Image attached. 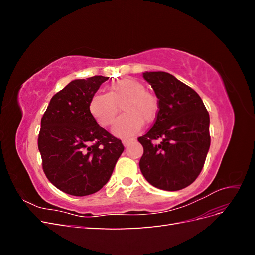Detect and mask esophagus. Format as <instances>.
<instances>
[{
  "label": "esophagus",
  "mask_w": 255,
  "mask_h": 255,
  "mask_svg": "<svg viewBox=\"0 0 255 255\" xmlns=\"http://www.w3.org/2000/svg\"><path fill=\"white\" fill-rule=\"evenodd\" d=\"M133 140H134L133 138H123V139H122V143H123V145L127 146V145H128L130 142H132Z\"/></svg>",
  "instance_id": "esophagus-1"
}]
</instances>
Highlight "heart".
Segmentation results:
<instances>
[{"label": "heart", "instance_id": "obj_1", "mask_svg": "<svg viewBox=\"0 0 255 255\" xmlns=\"http://www.w3.org/2000/svg\"><path fill=\"white\" fill-rule=\"evenodd\" d=\"M125 114L116 120L113 132L120 137L137 133L142 122L151 123L158 114L157 98L144 85L134 79H123L114 83L107 94H96L89 101V112L101 127H109L119 112Z\"/></svg>", "mask_w": 255, "mask_h": 255}]
</instances>
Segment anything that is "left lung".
Segmentation results:
<instances>
[{
  "mask_svg": "<svg viewBox=\"0 0 255 255\" xmlns=\"http://www.w3.org/2000/svg\"><path fill=\"white\" fill-rule=\"evenodd\" d=\"M158 99L159 110L143 146L142 175L154 187L180 190L201 172L211 144L210 115L197 92L170 73L144 72ZM156 140H159L157 144Z\"/></svg>",
  "mask_w": 255,
  "mask_h": 255,
  "instance_id": "left-lung-1",
  "label": "left lung"
}]
</instances>
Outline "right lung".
I'll return each instance as SVG.
<instances>
[{"instance_id": "add662e5", "label": "right lung", "mask_w": 255, "mask_h": 255, "mask_svg": "<svg viewBox=\"0 0 255 255\" xmlns=\"http://www.w3.org/2000/svg\"><path fill=\"white\" fill-rule=\"evenodd\" d=\"M109 78L74 80L54 95L41 118L38 149L48 180L72 196H88L109 182L125 146L89 112V101Z\"/></svg>"}]
</instances>
